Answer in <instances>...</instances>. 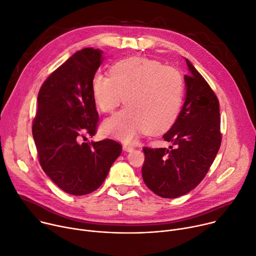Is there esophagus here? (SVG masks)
<instances>
[{
    "instance_id": "esophagus-1",
    "label": "esophagus",
    "mask_w": 256,
    "mask_h": 256,
    "mask_svg": "<svg viewBox=\"0 0 256 256\" xmlns=\"http://www.w3.org/2000/svg\"><path fill=\"white\" fill-rule=\"evenodd\" d=\"M124 151H128V152H130V151H132L134 150V146L132 145H130V144H124Z\"/></svg>"
}]
</instances>
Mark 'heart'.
<instances>
[{"label":"heart","mask_w":256,"mask_h":256,"mask_svg":"<svg viewBox=\"0 0 256 256\" xmlns=\"http://www.w3.org/2000/svg\"><path fill=\"white\" fill-rule=\"evenodd\" d=\"M109 76H92L96 106L110 113L124 98L128 106L103 122L104 134L132 141L138 134L161 132L174 124L184 98V80L176 68L155 59L130 57L115 62Z\"/></svg>","instance_id":"obj_1"}]
</instances>
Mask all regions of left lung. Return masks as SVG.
<instances>
[{
    "mask_svg": "<svg viewBox=\"0 0 256 256\" xmlns=\"http://www.w3.org/2000/svg\"><path fill=\"white\" fill-rule=\"evenodd\" d=\"M186 100L164 138L166 148L144 147L142 176L147 187L164 198H176L196 188L205 178L222 143L220 103L214 92L186 59Z\"/></svg>",
    "mask_w": 256,
    "mask_h": 256,
    "instance_id": "1",
    "label": "left lung"
}]
</instances>
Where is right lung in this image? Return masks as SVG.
I'll list each match as a JSON object with an SVG mask.
<instances>
[{
  "instance_id": "1",
  "label": "right lung",
  "mask_w": 256,
  "mask_h": 256,
  "mask_svg": "<svg viewBox=\"0 0 256 256\" xmlns=\"http://www.w3.org/2000/svg\"><path fill=\"white\" fill-rule=\"evenodd\" d=\"M103 52L84 48L74 53L42 84L32 136L42 170L64 192L82 196L97 190L122 151L111 138L82 143L97 132L99 114L92 80Z\"/></svg>"
}]
</instances>
